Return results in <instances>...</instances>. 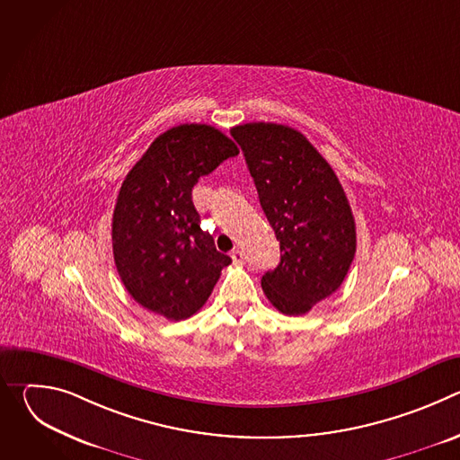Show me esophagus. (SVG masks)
<instances>
[{
	"mask_svg": "<svg viewBox=\"0 0 460 460\" xmlns=\"http://www.w3.org/2000/svg\"><path fill=\"white\" fill-rule=\"evenodd\" d=\"M231 258H233L234 264H243V261H245V252L242 249H234L231 252Z\"/></svg>",
	"mask_w": 460,
	"mask_h": 460,
	"instance_id": "esophagus-1",
	"label": "esophagus"
}]
</instances>
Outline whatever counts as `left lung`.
<instances>
[{
  "label": "left lung",
  "mask_w": 460,
  "mask_h": 460,
  "mask_svg": "<svg viewBox=\"0 0 460 460\" xmlns=\"http://www.w3.org/2000/svg\"><path fill=\"white\" fill-rule=\"evenodd\" d=\"M277 240L280 264L261 277L268 300L284 314H305L344 282L357 251L346 192L300 130L254 121L231 128Z\"/></svg>",
  "instance_id": "left-lung-1"
}]
</instances>
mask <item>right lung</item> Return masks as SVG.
Masks as SVG:
<instances>
[{
    "label": "right lung",
    "instance_id": "right-lung-1",
    "mask_svg": "<svg viewBox=\"0 0 460 460\" xmlns=\"http://www.w3.org/2000/svg\"><path fill=\"white\" fill-rule=\"evenodd\" d=\"M238 147L206 123H181L160 135L125 176L114 215L118 275L140 305L183 320L208 302L231 258L200 227L192 187Z\"/></svg>",
    "mask_w": 460,
    "mask_h": 460
}]
</instances>
